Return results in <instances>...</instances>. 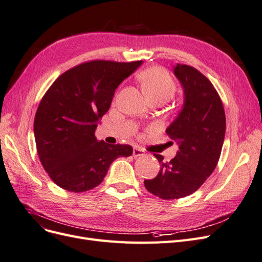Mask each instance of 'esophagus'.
I'll list each match as a JSON object with an SVG mask.
<instances>
[{
	"instance_id": "1",
	"label": "esophagus",
	"mask_w": 262,
	"mask_h": 262,
	"mask_svg": "<svg viewBox=\"0 0 262 262\" xmlns=\"http://www.w3.org/2000/svg\"><path fill=\"white\" fill-rule=\"evenodd\" d=\"M144 152L140 148H133V156L134 157H139V156H143Z\"/></svg>"
}]
</instances>
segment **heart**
Segmentation results:
<instances>
[{"label": "heart", "mask_w": 262, "mask_h": 262, "mask_svg": "<svg viewBox=\"0 0 262 262\" xmlns=\"http://www.w3.org/2000/svg\"><path fill=\"white\" fill-rule=\"evenodd\" d=\"M138 77L142 91L144 92L148 100L160 97L168 100L176 91L175 82L162 68L153 67L146 69Z\"/></svg>", "instance_id": "b5f03b06"}]
</instances>
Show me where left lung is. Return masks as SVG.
<instances>
[{
    "mask_svg": "<svg viewBox=\"0 0 262 262\" xmlns=\"http://www.w3.org/2000/svg\"><path fill=\"white\" fill-rule=\"evenodd\" d=\"M173 74L184 90V105L166 133L178 150L170 162L162 155L158 175L145 179L150 193L164 200L193 193L215 169L225 137L224 107L212 83L192 67L177 64Z\"/></svg>",
    "mask_w": 262,
    "mask_h": 262,
    "instance_id": "1",
    "label": "left lung"
}]
</instances>
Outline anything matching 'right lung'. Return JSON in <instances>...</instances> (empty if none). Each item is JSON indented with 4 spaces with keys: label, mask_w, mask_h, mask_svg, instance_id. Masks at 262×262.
I'll return each mask as SVG.
<instances>
[{
    "label": "right lung",
    "mask_w": 262,
    "mask_h": 262,
    "mask_svg": "<svg viewBox=\"0 0 262 262\" xmlns=\"http://www.w3.org/2000/svg\"><path fill=\"white\" fill-rule=\"evenodd\" d=\"M143 61L96 60L60 75L38 106L34 122L37 152L54 184L72 192L97 187L116 158L132 155L130 145L107 144L95 131L117 87Z\"/></svg>",
    "instance_id": "1"
}]
</instances>
